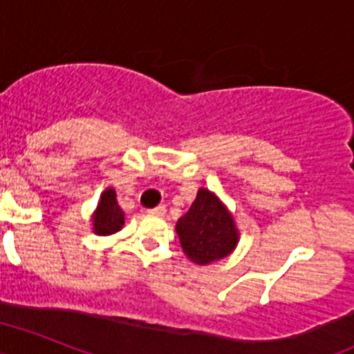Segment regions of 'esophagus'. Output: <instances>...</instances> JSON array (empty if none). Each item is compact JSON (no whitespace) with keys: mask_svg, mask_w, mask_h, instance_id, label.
Segmentation results:
<instances>
[{"mask_svg":"<svg viewBox=\"0 0 354 354\" xmlns=\"http://www.w3.org/2000/svg\"><path fill=\"white\" fill-rule=\"evenodd\" d=\"M149 214H154V216H163L165 214V207L163 205H158V207H154V209L147 210Z\"/></svg>","mask_w":354,"mask_h":354,"instance_id":"1","label":"esophagus"}]
</instances>
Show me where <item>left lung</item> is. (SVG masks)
Listing matches in <instances>:
<instances>
[{"instance_id": "obj_1", "label": "left lung", "mask_w": 354, "mask_h": 354, "mask_svg": "<svg viewBox=\"0 0 354 354\" xmlns=\"http://www.w3.org/2000/svg\"><path fill=\"white\" fill-rule=\"evenodd\" d=\"M176 232L187 257L198 264L221 259L237 243L232 216L207 189H200L189 212L178 219Z\"/></svg>"}]
</instances>
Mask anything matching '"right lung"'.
<instances>
[{"mask_svg": "<svg viewBox=\"0 0 354 354\" xmlns=\"http://www.w3.org/2000/svg\"><path fill=\"white\" fill-rule=\"evenodd\" d=\"M95 234L99 236H109L120 230L124 225V210L118 207L117 194L113 189H108L100 198L99 209L93 216Z\"/></svg>", "mask_w": 354, "mask_h": 354, "instance_id": "add662e5", "label": "right lung"}]
</instances>
